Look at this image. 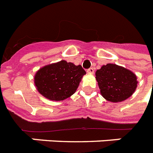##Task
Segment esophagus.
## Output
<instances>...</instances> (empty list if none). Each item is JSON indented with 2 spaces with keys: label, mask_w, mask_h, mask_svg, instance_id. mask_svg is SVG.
Here are the masks:
<instances>
[{
  "label": "esophagus",
  "mask_w": 153,
  "mask_h": 153,
  "mask_svg": "<svg viewBox=\"0 0 153 153\" xmlns=\"http://www.w3.org/2000/svg\"><path fill=\"white\" fill-rule=\"evenodd\" d=\"M87 73H88V74H94V68H92V67H91V68H90V69H88L87 70Z\"/></svg>",
  "instance_id": "34e87169"
}]
</instances>
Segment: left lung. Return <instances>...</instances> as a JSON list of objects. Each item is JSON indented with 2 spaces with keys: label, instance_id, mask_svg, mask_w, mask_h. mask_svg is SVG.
Masks as SVG:
<instances>
[{
  "label": "left lung",
  "instance_id": "left-lung-1",
  "mask_svg": "<svg viewBox=\"0 0 153 153\" xmlns=\"http://www.w3.org/2000/svg\"><path fill=\"white\" fill-rule=\"evenodd\" d=\"M95 75L101 94L109 102L126 100L137 86V78L133 72L114 63L103 65L96 71Z\"/></svg>",
  "mask_w": 153,
  "mask_h": 153
}]
</instances>
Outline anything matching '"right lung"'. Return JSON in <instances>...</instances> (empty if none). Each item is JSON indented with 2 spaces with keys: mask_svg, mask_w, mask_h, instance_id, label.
Instances as JSON below:
<instances>
[{
  "mask_svg": "<svg viewBox=\"0 0 153 153\" xmlns=\"http://www.w3.org/2000/svg\"><path fill=\"white\" fill-rule=\"evenodd\" d=\"M85 74L81 65L61 60L39 68L35 74L34 83L44 98L62 101L75 93Z\"/></svg>",
  "mask_w": 153,
  "mask_h": 153,
  "instance_id": "1",
  "label": "right lung"
}]
</instances>
